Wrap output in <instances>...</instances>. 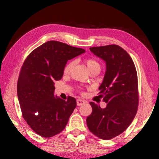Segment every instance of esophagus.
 Returning a JSON list of instances; mask_svg holds the SVG:
<instances>
[{
  "instance_id": "34e87169",
  "label": "esophagus",
  "mask_w": 159,
  "mask_h": 159,
  "mask_svg": "<svg viewBox=\"0 0 159 159\" xmlns=\"http://www.w3.org/2000/svg\"><path fill=\"white\" fill-rule=\"evenodd\" d=\"M84 103H85V101H84V100H82V99H77V105L78 106L83 105Z\"/></svg>"
}]
</instances>
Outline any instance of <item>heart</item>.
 <instances>
[{"instance_id": "obj_1", "label": "heart", "mask_w": 159, "mask_h": 159, "mask_svg": "<svg viewBox=\"0 0 159 159\" xmlns=\"http://www.w3.org/2000/svg\"><path fill=\"white\" fill-rule=\"evenodd\" d=\"M84 62L88 66V69H89V71H91L92 69L96 68V67H99L100 68V64L96 60H95L94 58H87L84 59ZM75 65V61H69L68 64H67L66 66H65L64 69V72L65 74H68L69 71H70L71 69L72 68V66Z\"/></svg>"}]
</instances>
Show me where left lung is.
I'll list each match as a JSON object with an SVG mask.
<instances>
[{
  "mask_svg": "<svg viewBox=\"0 0 159 159\" xmlns=\"http://www.w3.org/2000/svg\"><path fill=\"white\" fill-rule=\"evenodd\" d=\"M90 50L106 61V71L99 93L107 105L101 108L90 102L93 111L87 117V125L98 138L110 140L127 129L138 111V75L132 58L119 45L92 47Z\"/></svg>",
  "mask_w": 159,
  "mask_h": 159,
  "instance_id": "1",
  "label": "left lung"
}]
</instances>
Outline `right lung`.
<instances>
[{
	"label": "right lung",
	"instance_id": "add662e5",
	"mask_svg": "<svg viewBox=\"0 0 159 159\" xmlns=\"http://www.w3.org/2000/svg\"><path fill=\"white\" fill-rule=\"evenodd\" d=\"M85 52L58 41L43 43L29 54L21 66L17 95L23 118L43 138L60 133L77 106L75 98L54 97V82L60 80L68 60Z\"/></svg>",
	"mask_w": 159,
	"mask_h": 159
}]
</instances>
